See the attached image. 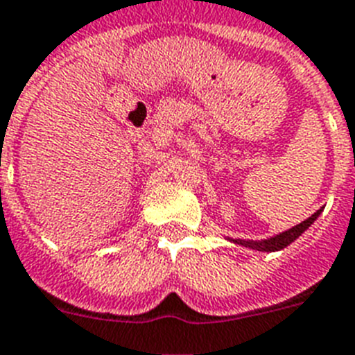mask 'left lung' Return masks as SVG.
Masks as SVG:
<instances>
[{
  "instance_id": "8db88e82",
  "label": "left lung",
  "mask_w": 355,
  "mask_h": 355,
  "mask_svg": "<svg viewBox=\"0 0 355 355\" xmlns=\"http://www.w3.org/2000/svg\"><path fill=\"white\" fill-rule=\"evenodd\" d=\"M321 214V209L317 212H313L308 220H304L302 223H299V225L291 227L290 231L282 232V234H277L275 238H269V240H263V242H243V240H232V242L240 243V245H249V248H254L258 249V251H279V249H284L288 248L293 240H297V238L302 234V232L308 229V227L311 225V223L315 222L317 216Z\"/></svg>"
}]
</instances>
